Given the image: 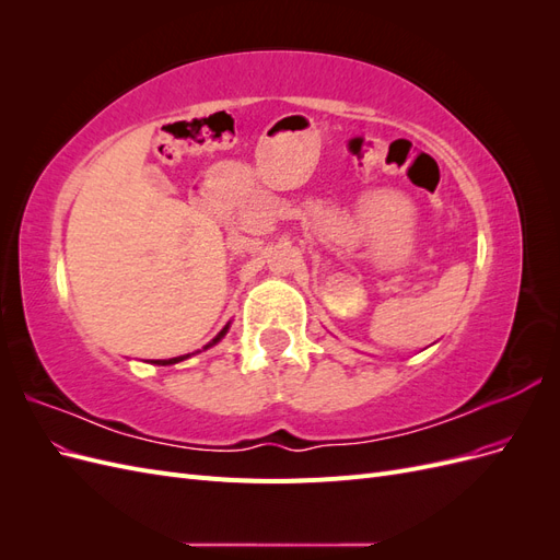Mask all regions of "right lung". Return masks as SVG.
<instances>
[{
	"instance_id": "obj_1",
	"label": "right lung",
	"mask_w": 560,
	"mask_h": 560,
	"mask_svg": "<svg viewBox=\"0 0 560 560\" xmlns=\"http://www.w3.org/2000/svg\"><path fill=\"white\" fill-rule=\"evenodd\" d=\"M226 329H229V327H224L222 331H219V334H217V338H214V341H212L210 346H214V343L219 341V338H222V336L226 334ZM210 346H206V348H210ZM186 358H189V354H182V358H173V360H159L156 364H177V362H182V360H186Z\"/></svg>"
}]
</instances>
